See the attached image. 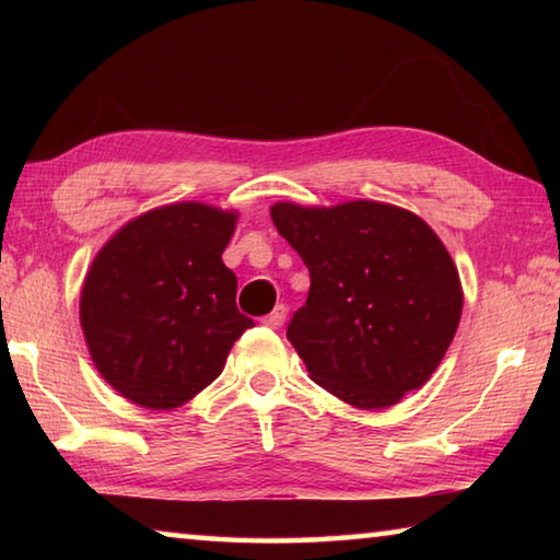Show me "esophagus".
<instances>
[{
  "label": "esophagus",
  "instance_id": "1",
  "mask_svg": "<svg viewBox=\"0 0 560 560\" xmlns=\"http://www.w3.org/2000/svg\"><path fill=\"white\" fill-rule=\"evenodd\" d=\"M287 306H283V303H279L277 308L271 311L269 316H264V326L267 328H281L283 326V320H287Z\"/></svg>",
  "mask_w": 560,
  "mask_h": 560
}]
</instances>
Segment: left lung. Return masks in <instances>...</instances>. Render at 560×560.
Segmentation results:
<instances>
[{
  "mask_svg": "<svg viewBox=\"0 0 560 560\" xmlns=\"http://www.w3.org/2000/svg\"><path fill=\"white\" fill-rule=\"evenodd\" d=\"M271 220L311 273L308 299L287 328L311 381L360 410L390 407L428 383L464 303L432 226L371 200L277 202Z\"/></svg>",
  "mask_w": 560,
  "mask_h": 560,
  "instance_id": "obj_1",
  "label": "left lung"
}]
</instances>
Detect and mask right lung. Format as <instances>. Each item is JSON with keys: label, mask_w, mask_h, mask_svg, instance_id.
I'll return each mask as SVG.
<instances>
[{"label": "right lung", "mask_w": 560, "mask_h": 560, "mask_svg": "<svg viewBox=\"0 0 560 560\" xmlns=\"http://www.w3.org/2000/svg\"><path fill=\"white\" fill-rule=\"evenodd\" d=\"M236 212L177 202L136 217L96 254L81 289L89 353L113 390L175 410L222 373L254 326L236 308L222 252Z\"/></svg>", "instance_id": "add662e5"}]
</instances>
